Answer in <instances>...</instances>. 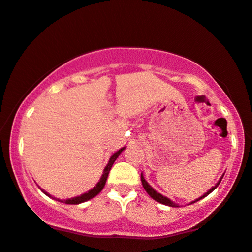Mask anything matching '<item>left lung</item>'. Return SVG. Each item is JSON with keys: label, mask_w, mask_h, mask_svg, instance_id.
<instances>
[{"label": "left lung", "mask_w": 252, "mask_h": 252, "mask_svg": "<svg viewBox=\"0 0 252 252\" xmlns=\"http://www.w3.org/2000/svg\"><path fill=\"white\" fill-rule=\"evenodd\" d=\"M223 176H224V175H223ZM223 176H221V177H220V181H218V183H217L216 185H215V187H213V188H211V189H209V191H208V192L206 193V194H203L202 196H200V198H199V199H196V200H195V201H193V202H191V203H194V202H196V201H199V200H201L202 198H205V196H206V195H208V194H209V193H211V192H213V191H214V189H216V188L218 187V185H220V181H221V178H223ZM141 181H142V185H143V188H144V189H145V191H147V192H148V194H149V195H150V196H151V198H152L153 200H156V201H158V202H160V203H162V205L169 206V207H178V205H176V203H175V202H173V201H171V200H170V199H168V198H166V196H163L162 194H160V193H158V192H157V191H156V189H152V187H151V185H149V183H148V182L144 180V177H143V174H141Z\"/></svg>", "instance_id": "1"}]
</instances>
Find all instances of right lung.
<instances>
[{"label":"right lung","instance_id":"right-lung-1","mask_svg":"<svg viewBox=\"0 0 252 252\" xmlns=\"http://www.w3.org/2000/svg\"><path fill=\"white\" fill-rule=\"evenodd\" d=\"M124 149H125V148H122V149H120V150H118L117 152H115L114 155L110 157L108 165L105 166V168L103 169V174H102L100 181L97 182V184L95 185V187H94L92 189H90L89 192L84 193V194H81V195H78V196H75V198H71V199L63 200V202L67 203V205H78V203L89 201L90 199H92V198H94V196H96L97 194H99V193L102 191V189L104 188L105 182H107V178H108V175H109V171H110L112 165H114V162L116 161V159L118 158V156L123 152ZM42 191H43V193H45L46 195L51 196L49 193L44 191V189H42Z\"/></svg>","mask_w":252,"mask_h":252}]
</instances>
